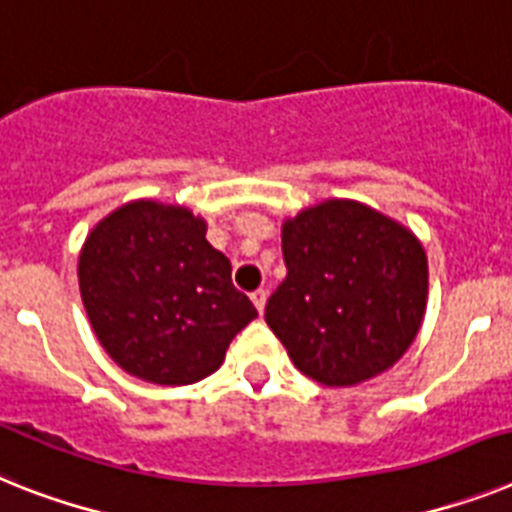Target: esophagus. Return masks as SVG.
I'll list each match as a JSON object with an SVG mask.
<instances>
[{
  "label": "esophagus",
  "mask_w": 512,
  "mask_h": 512,
  "mask_svg": "<svg viewBox=\"0 0 512 512\" xmlns=\"http://www.w3.org/2000/svg\"><path fill=\"white\" fill-rule=\"evenodd\" d=\"M251 301H253V306L259 308V314H261V311H264V306H266V290H264V287H259V290H253Z\"/></svg>",
  "instance_id": "obj_1"
}]
</instances>
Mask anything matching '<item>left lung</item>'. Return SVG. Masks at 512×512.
<instances>
[{"label": "left lung", "instance_id": "left-lung-1", "mask_svg": "<svg viewBox=\"0 0 512 512\" xmlns=\"http://www.w3.org/2000/svg\"><path fill=\"white\" fill-rule=\"evenodd\" d=\"M282 256L287 277L264 316L306 377L350 387L411 348L429 290L426 253L411 230L332 198L287 219Z\"/></svg>", "mask_w": 512, "mask_h": 512}]
</instances>
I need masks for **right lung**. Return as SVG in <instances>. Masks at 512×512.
Returning a JSON list of instances; mask_svg holds the SVG:
<instances>
[{
	"label": "right lung",
	"mask_w": 512,
	"mask_h": 512,
	"mask_svg": "<svg viewBox=\"0 0 512 512\" xmlns=\"http://www.w3.org/2000/svg\"><path fill=\"white\" fill-rule=\"evenodd\" d=\"M80 298L120 369L154 384H193L222 366L256 308L232 285L225 253L185 206L130 201L83 243Z\"/></svg>",
	"instance_id": "add662e5"
}]
</instances>
